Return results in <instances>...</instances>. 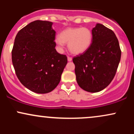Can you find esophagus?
I'll use <instances>...</instances> for the list:
<instances>
[{
  "instance_id": "esophagus-1",
  "label": "esophagus",
  "mask_w": 134,
  "mask_h": 134,
  "mask_svg": "<svg viewBox=\"0 0 134 134\" xmlns=\"http://www.w3.org/2000/svg\"><path fill=\"white\" fill-rule=\"evenodd\" d=\"M67 60H68L69 62H70V61H72V57H67Z\"/></svg>"
}]
</instances>
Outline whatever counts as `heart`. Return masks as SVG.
<instances>
[{"label": "heart", "instance_id": "heart-1", "mask_svg": "<svg viewBox=\"0 0 134 134\" xmlns=\"http://www.w3.org/2000/svg\"><path fill=\"white\" fill-rule=\"evenodd\" d=\"M93 40V34L86 27H69L55 38V43L60 48L68 43L69 50L76 55L81 54L89 49Z\"/></svg>", "mask_w": 134, "mask_h": 134}]
</instances>
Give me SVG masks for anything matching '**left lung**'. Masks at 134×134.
Here are the masks:
<instances>
[{"instance_id": "obj_1", "label": "left lung", "mask_w": 134, "mask_h": 134, "mask_svg": "<svg viewBox=\"0 0 134 134\" xmlns=\"http://www.w3.org/2000/svg\"><path fill=\"white\" fill-rule=\"evenodd\" d=\"M92 34L90 47L74 57L73 62L78 85L87 92L96 93L107 87L114 78L121 50L114 32L103 24H96Z\"/></svg>"}]
</instances>
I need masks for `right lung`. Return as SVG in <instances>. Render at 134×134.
<instances>
[{
  "instance_id": "add662e5",
  "label": "right lung",
  "mask_w": 134,
  "mask_h": 134,
  "mask_svg": "<svg viewBox=\"0 0 134 134\" xmlns=\"http://www.w3.org/2000/svg\"><path fill=\"white\" fill-rule=\"evenodd\" d=\"M53 23L36 20L17 34L12 50L16 76L24 86L36 93L51 92L58 86L67 64L55 48Z\"/></svg>"
}]
</instances>
